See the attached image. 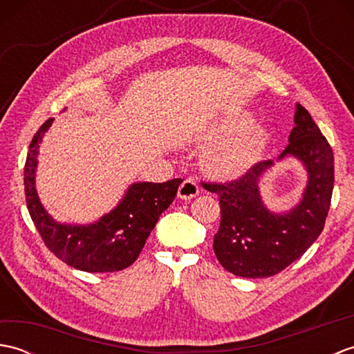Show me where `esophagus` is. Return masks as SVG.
<instances>
[{"label":"esophagus","mask_w":354,"mask_h":354,"mask_svg":"<svg viewBox=\"0 0 354 354\" xmlns=\"http://www.w3.org/2000/svg\"><path fill=\"white\" fill-rule=\"evenodd\" d=\"M199 194V185L194 179H185V181L179 185L178 196L181 199H193Z\"/></svg>","instance_id":"1"}]
</instances>
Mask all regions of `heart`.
I'll use <instances>...</instances> for the list:
<instances>
[{
    "mask_svg": "<svg viewBox=\"0 0 354 354\" xmlns=\"http://www.w3.org/2000/svg\"><path fill=\"white\" fill-rule=\"evenodd\" d=\"M204 140L214 141L204 156L207 170L219 178H237L257 164L268 135L260 124L242 115L212 124Z\"/></svg>",
    "mask_w": 354,
    "mask_h": 354,
    "instance_id": "1",
    "label": "heart"
}]
</instances>
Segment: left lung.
Here are the masks:
<instances>
[{"label":"left lung","instance_id":"8db88e82","mask_svg":"<svg viewBox=\"0 0 354 354\" xmlns=\"http://www.w3.org/2000/svg\"><path fill=\"white\" fill-rule=\"evenodd\" d=\"M289 145L278 161L297 158L307 171L303 198L289 212L274 213L260 194V181L274 161H261L227 184L202 183L219 194L221 227L214 254L237 277L265 278L281 272L309 250L324 230L335 183L333 152L309 112L297 103Z\"/></svg>","mask_w":354,"mask_h":354}]
</instances>
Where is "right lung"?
<instances>
[{"mask_svg": "<svg viewBox=\"0 0 354 354\" xmlns=\"http://www.w3.org/2000/svg\"><path fill=\"white\" fill-rule=\"evenodd\" d=\"M55 118H48L28 146L24 167L26 202L36 230L57 259L85 272H115L138 259L161 213L176 196L183 179L167 183H133L114 209L88 225L56 222L36 192L39 145Z\"/></svg>", "mask_w": 354, "mask_h": 354, "instance_id": "obj_1", "label": "right lung"}]
</instances>
